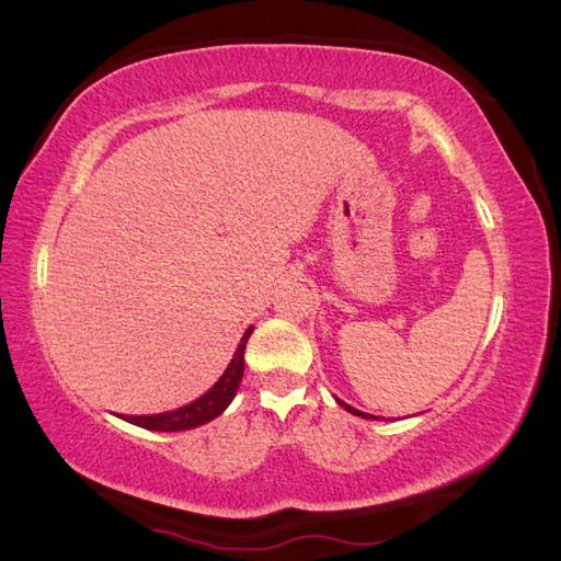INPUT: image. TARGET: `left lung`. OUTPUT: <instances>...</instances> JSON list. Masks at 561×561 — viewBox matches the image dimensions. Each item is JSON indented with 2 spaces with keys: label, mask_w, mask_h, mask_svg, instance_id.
Masks as SVG:
<instances>
[{
  "label": "left lung",
  "mask_w": 561,
  "mask_h": 561,
  "mask_svg": "<svg viewBox=\"0 0 561 561\" xmlns=\"http://www.w3.org/2000/svg\"><path fill=\"white\" fill-rule=\"evenodd\" d=\"M337 404L345 409V411H350V414H355V416H362V419H371V421H379V416H371V414H365V411H359V409H355V407H350V404H345V401L342 399H337Z\"/></svg>",
  "instance_id": "obj_1"
}]
</instances>
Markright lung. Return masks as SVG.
Instances as JSON below:
<instances>
[{
  "instance_id": "right-lung-1",
  "label": "right lung",
  "mask_w": 561,
  "mask_h": 561,
  "mask_svg": "<svg viewBox=\"0 0 561 561\" xmlns=\"http://www.w3.org/2000/svg\"><path fill=\"white\" fill-rule=\"evenodd\" d=\"M251 332L253 328L243 332V337L233 352L229 367H226L224 375L214 381V387L206 389L202 397H196L194 401H190V404L172 411H162V414H140V416L115 414V416L127 421V424H135L147 431H164V434H172V431H190V428L209 424L211 419L224 414L226 407L233 401L236 391H239L241 377H243V352Z\"/></svg>"
}]
</instances>
